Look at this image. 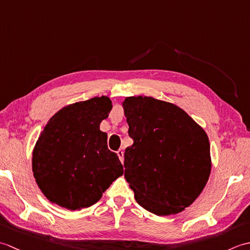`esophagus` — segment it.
Segmentation results:
<instances>
[{
    "label": "esophagus",
    "mask_w": 250,
    "mask_h": 250,
    "mask_svg": "<svg viewBox=\"0 0 250 250\" xmlns=\"http://www.w3.org/2000/svg\"><path fill=\"white\" fill-rule=\"evenodd\" d=\"M117 155H118V157H119V159H120L121 163H124V150L119 149L118 151H117Z\"/></svg>",
    "instance_id": "esophagus-1"
}]
</instances>
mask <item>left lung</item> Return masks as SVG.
Listing matches in <instances>:
<instances>
[{
  "mask_svg": "<svg viewBox=\"0 0 250 250\" xmlns=\"http://www.w3.org/2000/svg\"><path fill=\"white\" fill-rule=\"evenodd\" d=\"M133 145L125 152V178L137 203L157 216L190 206L209 178L208 136L186 111L146 95L122 102Z\"/></svg>",
  "mask_w": 250,
  "mask_h": 250,
  "instance_id": "8db88e82",
  "label": "left lung"
}]
</instances>
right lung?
Here are the masks:
<instances>
[{"label": "right lung", "mask_w": 250, "mask_h": 250, "mask_svg": "<svg viewBox=\"0 0 250 250\" xmlns=\"http://www.w3.org/2000/svg\"><path fill=\"white\" fill-rule=\"evenodd\" d=\"M111 108L106 95L68 104L41 132L32 152V171L51 203L81 210L97 203L122 176L124 167L108 149L107 133L100 130Z\"/></svg>", "instance_id": "add662e5"}]
</instances>
